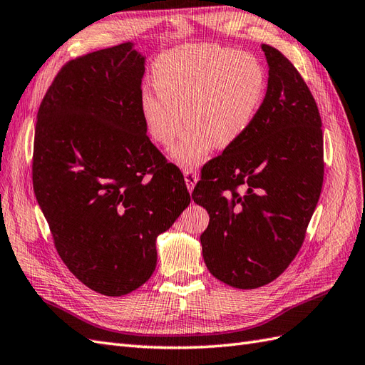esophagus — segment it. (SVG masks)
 <instances>
[{
	"label": "esophagus",
	"instance_id": "1",
	"mask_svg": "<svg viewBox=\"0 0 365 365\" xmlns=\"http://www.w3.org/2000/svg\"><path fill=\"white\" fill-rule=\"evenodd\" d=\"M184 181H185V185H187V190L192 192L193 187H195V184H197V181H198L197 172H193L192 168L184 170Z\"/></svg>",
	"mask_w": 365,
	"mask_h": 365
}]
</instances>
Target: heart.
I'll use <instances>...</instances> for the list:
<instances>
[{
	"mask_svg": "<svg viewBox=\"0 0 365 365\" xmlns=\"http://www.w3.org/2000/svg\"><path fill=\"white\" fill-rule=\"evenodd\" d=\"M158 95L144 90L139 111L148 135L168 147L175 164H201L212 145L226 148L245 136L264 97L266 74L250 52L200 43L167 51L152 69ZM185 118H182V115Z\"/></svg>",
	"mask_w": 365,
	"mask_h": 365,
	"instance_id": "1",
	"label": "heart"
}]
</instances>
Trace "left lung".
Returning <instances> with one entry per match:
<instances>
[{"label":"left lung","instance_id":"1","mask_svg":"<svg viewBox=\"0 0 365 365\" xmlns=\"http://www.w3.org/2000/svg\"><path fill=\"white\" fill-rule=\"evenodd\" d=\"M262 51L269 71L260 110L242 139L202 167L192 193L210 218L200 237L204 263L240 289L268 285L294 260L324 182L313 96L282 52Z\"/></svg>","mask_w":365,"mask_h":365}]
</instances>
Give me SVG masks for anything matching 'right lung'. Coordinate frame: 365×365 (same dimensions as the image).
Here are the masks:
<instances>
[{"instance_id": "1", "label": "right lung", "mask_w": 365, "mask_h": 365, "mask_svg": "<svg viewBox=\"0 0 365 365\" xmlns=\"http://www.w3.org/2000/svg\"><path fill=\"white\" fill-rule=\"evenodd\" d=\"M144 73L131 41L71 60L37 114L35 197L61 260L103 296L152 277L158 235L190 204L184 176L147 136Z\"/></svg>"}]
</instances>
